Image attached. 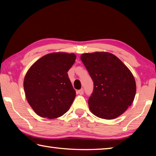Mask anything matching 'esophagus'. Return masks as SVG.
<instances>
[{
	"label": "esophagus",
	"instance_id": "esophagus-1",
	"mask_svg": "<svg viewBox=\"0 0 156 156\" xmlns=\"http://www.w3.org/2000/svg\"><path fill=\"white\" fill-rule=\"evenodd\" d=\"M78 94H80V95H83L84 94V89H81L80 90L78 91Z\"/></svg>",
	"mask_w": 156,
	"mask_h": 156
}]
</instances>
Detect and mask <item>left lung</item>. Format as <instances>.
Segmentation results:
<instances>
[{"instance_id":"1","label":"left lung","mask_w":156,"mask_h":156,"mask_svg":"<svg viewBox=\"0 0 156 156\" xmlns=\"http://www.w3.org/2000/svg\"><path fill=\"white\" fill-rule=\"evenodd\" d=\"M80 58L94 82V90L88 100L91 113L107 120L122 114L131 106L136 91L130 70L108 52L86 53Z\"/></svg>"}]
</instances>
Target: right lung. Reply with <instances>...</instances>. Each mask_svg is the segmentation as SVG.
<instances>
[{
	"instance_id": "1",
	"label": "right lung",
	"mask_w": 156,
	"mask_h": 156,
	"mask_svg": "<svg viewBox=\"0 0 156 156\" xmlns=\"http://www.w3.org/2000/svg\"><path fill=\"white\" fill-rule=\"evenodd\" d=\"M76 56L68 53L47 54L34 63L25 75L24 90L28 103L38 115L56 118L67 112L76 91L67 72Z\"/></svg>"
}]
</instances>
